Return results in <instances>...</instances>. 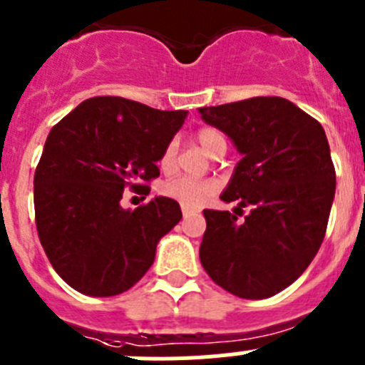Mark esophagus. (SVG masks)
<instances>
[{
	"label": "esophagus",
	"instance_id": "obj_1",
	"mask_svg": "<svg viewBox=\"0 0 365 365\" xmlns=\"http://www.w3.org/2000/svg\"><path fill=\"white\" fill-rule=\"evenodd\" d=\"M193 214H195V212H193L192 208H188V206H182V215H185V219L190 217V215H193Z\"/></svg>",
	"mask_w": 365,
	"mask_h": 365
}]
</instances>
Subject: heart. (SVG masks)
Returning a JSON list of instances; mask_svg holds the SVG:
<instances>
[{
	"label": "heart",
	"instance_id": "obj_1",
	"mask_svg": "<svg viewBox=\"0 0 365 365\" xmlns=\"http://www.w3.org/2000/svg\"><path fill=\"white\" fill-rule=\"evenodd\" d=\"M197 143L201 144L202 150L210 157H215L225 150H227V140L222 137V133L215 128H201L195 133ZM177 157V143L172 140L164 148L163 155L159 159V166L164 172H170L175 166ZM163 193L166 197L173 199V201L180 202L182 206L188 208H199V206L206 205L214 197L219 190V182L215 179H192V177H173V179L166 180L163 185Z\"/></svg>",
	"mask_w": 365,
	"mask_h": 365
}]
</instances>
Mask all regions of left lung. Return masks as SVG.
Listing matches in <instances>:
<instances>
[{
    "label": "left lung",
    "instance_id": "left-lung-1",
    "mask_svg": "<svg viewBox=\"0 0 365 365\" xmlns=\"http://www.w3.org/2000/svg\"><path fill=\"white\" fill-rule=\"evenodd\" d=\"M201 118L241 153L221 193L230 212L205 210L199 248L206 274L230 294L263 299L294 283L311 265L336 190L331 150L318 120L279 96L201 108Z\"/></svg>",
    "mask_w": 365,
    "mask_h": 365
}]
</instances>
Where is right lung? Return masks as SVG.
Returning a JSON list of instances; mask_svg holds the SVG:
<instances>
[{
  "mask_svg": "<svg viewBox=\"0 0 365 365\" xmlns=\"http://www.w3.org/2000/svg\"><path fill=\"white\" fill-rule=\"evenodd\" d=\"M188 111H160L120 96L83 100L51 130L34 173L38 237L74 291L106 298L128 291L180 221L179 202L151 199L135 210L122 192L146 190Z\"/></svg>",
  "mask_w": 365,
  "mask_h": 365,
  "instance_id": "right-lung-1",
  "label": "right lung"
}]
</instances>
